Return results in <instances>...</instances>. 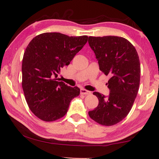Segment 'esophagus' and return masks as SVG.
Returning <instances> with one entry per match:
<instances>
[{"label": "esophagus", "mask_w": 159, "mask_h": 159, "mask_svg": "<svg viewBox=\"0 0 159 159\" xmlns=\"http://www.w3.org/2000/svg\"><path fill=\"white\" fill-rule=\"evenodd\" d=\"M80 94L82 95H90L91 94V92L90 91H88L85 90V89H81L80 90Z\"/></svg>", "instance_id": "1"}]
</instances>
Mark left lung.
I'll use <instances>...</instances> for the list:
<instances>
[{
    "instance_id": "8db88e82",
    "label": "left lung",
    "mask_w": 159,
    "mask_h": 159,
    "mask_svg": "<svg viewBox=\"0 0 159 159\" xmlns=\"http://www.w3.org/2000/svg\"><path fill=\"white\" fill-rule=\"evenodd\" d=\"M99 69L111 78L108 97L98 92V105L88 112L92 119L104 126L119 123L129 114L138 95L140 64L135 48L127 39L117 36L89 37Z\"/></svg>"
}]
</instances>
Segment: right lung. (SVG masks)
I'll list each match as a JSON object with an SVG mask.
<instances>
[{"instance_id": "right-lung-1", "label": "right lung", "mask_w": 159, "mask_h": 159, "mask_svg": "<svg viewBox=\"0 0 159 159\" xmlns=\"http://www.w3.org/2000/svg\"><path fill=\"white\" fill-rule=\"evenodd\" d=\"M86 35L69 37L45 32L30 41L24 53L22 88L32 112L41 120L53 121L67 113L77 87H69L57 79L61 68L68 66L88 41Z\"/></svg>"}]
</instances>
